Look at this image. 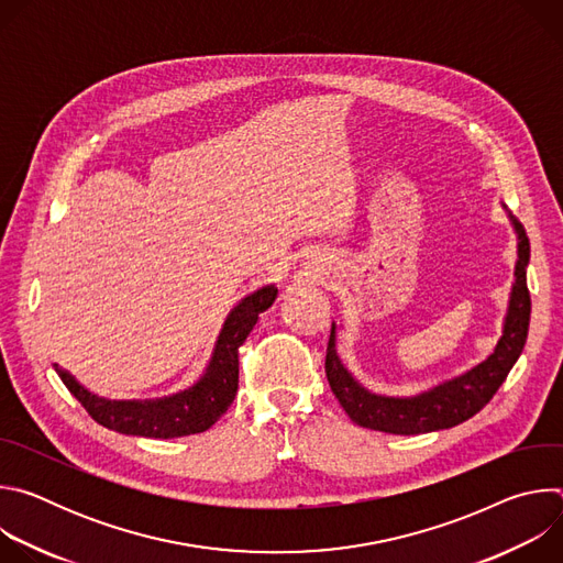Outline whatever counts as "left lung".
<instances>
[{"mask_svg": "<svg viewBox=\"0 0 563 563\" xmlns=\"http://www.w3.org/2000/svg\"><path fill=\"white\" fill-rule=\"evenodd\" d=\"M510 220L519 238V261L515 265V285L504 320V334L495 352L465 374L443 380L441 385L417 396L372 394L341 363L336 354V323H332L325 372L339 404L354 423L389 434H423L454 428L490 404V398L497 394L508 372L521 356L530 325V291L526 285L530 240L523 224L512 216Z\"/></svg>", "mask_w": 563, "mask_h": 563, "instance_id": "1", "label": "left lung"}]
</instances>
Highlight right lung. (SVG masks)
I'll return each mask as SVG.
<instances>
[{
  "mask_svg": "<svg viewBox=\"0 0 563 563\" xmlns=\"http://www.w3.org/2000/svg\"><path fill=\"white\" fill-rule=\"evenodd\" d=\"M278 289L265 285L240 300L227 316L205 376L189 389L153 400H109L79 385L55 365L68 391L100 426L146 439H176L209 430L233 404L238 391V350L254 330L258 316L272 307Z\"/></svg>",
  "mask_w": 563,
  "mask_h": 563,
  "instance_id": "obj_1",
  "label": "right lung"
}]
</instances>
